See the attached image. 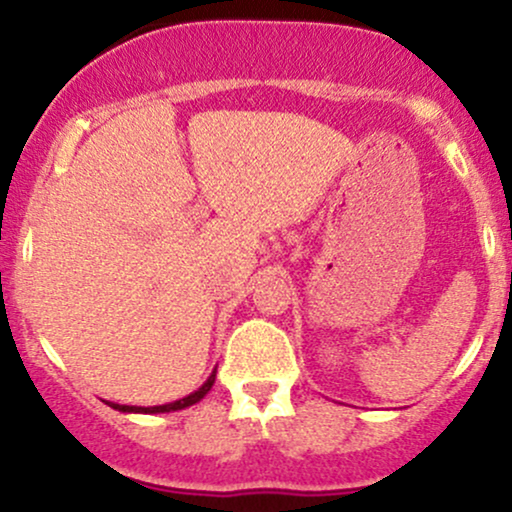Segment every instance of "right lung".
<instances>
[{
	"label": "right lung",
	"mask_w": 512,
	"mask_h": 512,
	"mask_svg": "<svg viewBox=\"0 0 512 512\" xmlns=\"http://www.w3.org/2000/svg\"><path fill=\"white\" fill-rule=\"evenodd\" d=\"M214 380H216V368L211 370L207 383L199 387V390L190 392V395L182 397V399H175V402L158 404V407H132V404H117V402H108V407H113L117 411H125V414H166V411H178V409L192 407V404H197L199 399L207 397V392L211 390V385H214Z\"/></svg>",
	"instance_id": "1"
}]
</instances>
